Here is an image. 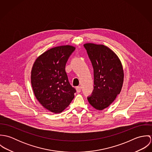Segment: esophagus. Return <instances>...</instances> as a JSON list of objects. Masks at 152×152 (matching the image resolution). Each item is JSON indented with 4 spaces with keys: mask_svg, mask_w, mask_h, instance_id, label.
Instances as JSON below:
<instances>
[{
    "mask_svg": "<svg viewBox=\"0 0 152 152\" xmlns=\"http://www.w3.org/2000/svg\"><path fill=\"white\" fill-rule=\"evenodd\" d=\"M76 90L77 91V92L80 93L81 91V87L79 86V87H77L76 88Z\"/></svg>",
    "mask_w": 152,
    "mask_h": 152,
    "instance_id": "obj_1",
    "label": "esophagus"
}]
</instances>
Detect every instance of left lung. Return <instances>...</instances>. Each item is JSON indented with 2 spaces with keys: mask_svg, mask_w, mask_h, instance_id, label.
Returning a JSON list of instances; mask_svg holds the SVG:
<instances>
[{
  "mask_svg": "<svg viewBox=\"0 0 152 152\" xmlns=\"http://www.w3.org/2000/svg\"><path fill=\"white\" fill-rule=\"evenodd\" d=\"M94 69V90L87 99L96 109L108 107L121 92L124 70L116 54L104 45H84Z\"/></svg>",
  "mask_w": 152,
  "mask_h": 152,
  "instance_id": "obj_1",
  "label": "left lung"
}]
</instances>
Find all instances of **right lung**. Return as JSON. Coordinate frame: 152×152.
I'll return each mask as SVG.
<instances>
[{
	"label": "right lung",
	"instance_id": "right-lung-1",
	"mask_svg": "<svg viewBox=\"0 0 152 152\" xmlns=\"http://www.w3.org/2000/svg\"><path fill=\"white\" fill-rule=\"evenodd\" d=\"M75 48L62 45L44 52L31 70L32 88L39 102L53 113H60L74 98L76 90L69 84L65 68Z\"/></svg>",
	"mask_w": 152,
	"mask_h": 152
}]
</instances>
